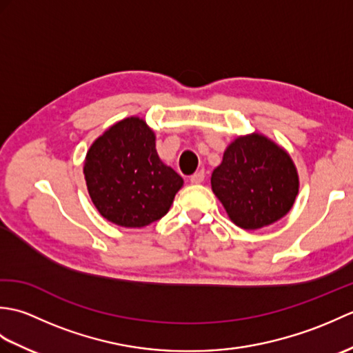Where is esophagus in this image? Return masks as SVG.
Wrapping results in <instances>:
<instances>
[{
  "instance_id": "esophagus-1",
  "label": "esophagus",
  "mask_w": 353,
  "mask_h": 353,
  "mask_svg": "<svg viewBox=\"0 0 353 353\" xmlns=\"http://www.w3.org/2000/svg\"><path fill=\"white\" fill-rule=\"evenodd\" d=\"M190 181H191V183H196V185H197V183H201V182L205 181V171H203V170H201V171H197L196 174H192V176H191Z\"/></svg>"
}]
</instances>
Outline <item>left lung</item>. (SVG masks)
Listing matches in <instances>:
<instances>
[{"instance_id":"obj_1","label":"left lung","mask_w":353,"mask_h":353,"mask_svg":"<svg viewBox=\"0 0 353 353\" xmlns=\"http://www.w3.org/2000/svg\"><path fill=\"white\" fill-rule=\"evenodd\" d=\"M211 186L238 228L256 230L290 212L299 194V174L287 150L254 132L224 150Z\"/></svg>"}]
</instances>
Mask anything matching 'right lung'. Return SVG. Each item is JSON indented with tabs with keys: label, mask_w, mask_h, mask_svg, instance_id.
I'll use <instances>...</instances> for the list:
<instances>
[{
	"label": "right lung",
	"mask_w": 353,
	"mask_h": 353,
	"mask_svg": "<svg viewBox=\"0 0 353 353\" xmlns=\"http://www.w3.org/2000/svg\"><path fill=\"white\" fill-rule=\"evenodd\" d=\"M83 174L97 211L129 229L162 219L183 186V179L161 161L156 134L139 117L121 119L92 142Z\"/></svg>",
	"instance_id": "right-lung-1"
}]
</instances>
